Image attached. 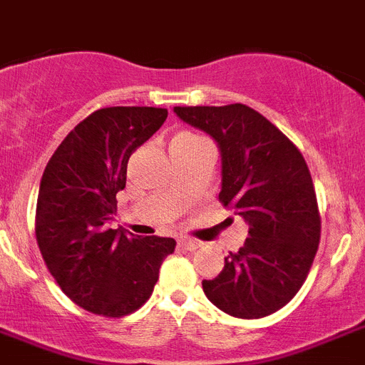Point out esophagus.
<instances>
[{
	"instance_id": "esophagus-1",
	"label": "esophagus",
	"mask_w": 365,
	"mask_h": 365,
	"mask_svg": "<svg viewBox=\"0 0 365 365\" xmlns=\"http://www.w3.org/2000/svg\"><path fill=\"white\" fill-rule=\"evenodd\" d=\"M180 245H182L183 249H187V250H198L204 243L198 240H191V237H182V240H180Z\"/></svg>"
}]
</instances>
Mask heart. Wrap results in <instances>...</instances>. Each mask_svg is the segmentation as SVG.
<instances>
[{
    "label": "heart",
    "instance_id": "b5f03b06",
    "mask_svg": "<svg viewBox=\"0 0 365 365\" xmlns=\"http://www.w3.org/2000/svg\"><path fill=\"white\" fill-rule=\"evenodd\" d=\"M173 140L174 143H204V139L197 133H192V131H180Z\"/></svg>",
    "mask_w": 365,
    "mask_h": 365
}]
</instances>
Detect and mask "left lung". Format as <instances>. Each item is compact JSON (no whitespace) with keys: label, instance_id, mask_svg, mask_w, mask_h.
<instances>
[{"label":"left lung","instance_id":"left-lung-1","mask_svg":"<svg viewBox=\"0 0 365 365\" xmlns=\"http://www.w3.org/2000/svg\"><path fill=\"white\" fill-rule=\"evenodd\" d=\"M182 120L217 140L222 155L220 204L249 222V237L225 258L204 293L225 314L259 319L292 301L321 240V215L301 150L252 107H174Z\"/></svg>","mask_w":365,"mask_h":365}]
</instances>
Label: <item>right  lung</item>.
Returning a JSON list of instances; mask_svg holds the SVG:
<instances>
[{
	"label": "right lung",
	"mask_w": 365,
	"mask_h": 365,
	"mask_svg": "<svg viewBox=\"0 0 365 365\" xmlns=\"http://www.w3.org/2000/svg\"><path fill=\"white\" fill-rule=\"evenodd\" d=\"M161 107H103L55 150L41 180L35 235L46 267L70 301L96 315L133 314L154 292L173 237L107 230L130 155L167 118Z\"/></svg>",
	"instance_id": "right-lung-1"
}]
</instances>
